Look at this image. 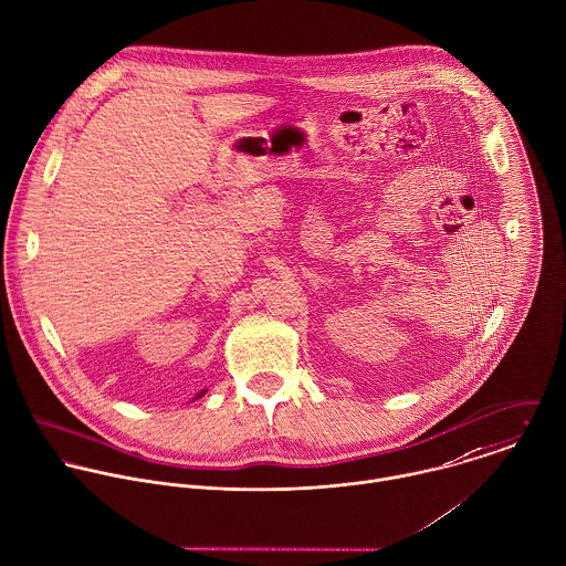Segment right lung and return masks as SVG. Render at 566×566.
I'll use <instances>...</instances> for the list:
<instances>
[{
  "mask_svg": "<svg viewBox=\"0 0 566 566\" xmlns=\"http://www.w3.org/2000/svg\"><path fill=\"white\" fill-rule=\"evenodd\" d=\"M205 392H207V390H202V392H198V395H196V399H200V397H202V395H205Z\"/></svg>",
  "mask_w": 566,
  "mask_h": 566,
  "instance_id": "add662e5",
  "label": "right lung"
}]
</instances>
